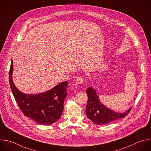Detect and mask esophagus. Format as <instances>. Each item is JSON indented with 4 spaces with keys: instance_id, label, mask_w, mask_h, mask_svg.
<instances>
[{
    "instance_id": "obj_1",
    "label": "esophagus",
    "mask_w": 151,
    "mask_h": 151,
    "mask_svg": "<svg viewBox=\"0 0 151 151\" xmlns=\"http://www.w3.org/2000/svg\"><path fill=\"white\" fill-rule=\"evenodd\" d=\"M83 79L82 77H78L76 78V82L78 83V84H81L83 83Z\"/></svg>"
}]
</instances>
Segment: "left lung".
<instances>
[{
  "label": "left lung",
  "mask_w": 151,
  "mask_h": 151,
  "mask_svg": "<svg viewBox=\"0 0 151 151\" xmlns=\"http://www.w3.org/2000/svg\"><path fill=\"white\" fill-rule=\"evenodd\" d=\"M86 93L88 102L85 112L88 119L95 124H106L123 118L127 115L132 109L130 107L123 113L116 112L101 103L96 90L91 86L86 89Z\"/></svg>",
  "instance_id": "1"
}]
</instances>
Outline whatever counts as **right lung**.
Segmentation results:
<instances>
[{"label": "right lung", "mask_w": 151, "mask_h": 151, "mask_svg": "<svg viewBox=\"0 0 151 151\" xmlns=\"http://www.w3.org/2000/svg\"><path fill=\"white\" fill-rule=\"evenodd\" d=\"M13 62L9 73V83L14 96L24 114L40 124H52L60 119L68 95V81H64L45 92L28 94L19 91L13 79Z\"/></svg>", "instance_id": "right-lung-1"}]
</instances>
